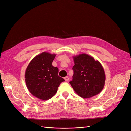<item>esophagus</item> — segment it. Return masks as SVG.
Listing matches in <instances>:
<instances>
[{
    "label": "esophagus",
    "instance_id": "esophagus-1",
    "mask_svg": "<svg viewBox=\"0 0 131 131\" xmlns=\"http://www.w3.org/2000/svg\"><path fill=\"white\" fill-rule=\"evenodd\" d=\"M64 80H65V81H68L69 80V78L68 77H64Z\"/></svg>",
    "mask_w": 131,
    "mask_h": 131
}]
</instances>
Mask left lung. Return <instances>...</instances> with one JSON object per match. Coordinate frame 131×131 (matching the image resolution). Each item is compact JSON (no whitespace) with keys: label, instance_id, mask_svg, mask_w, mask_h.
I'll use <instances>...</instances> for the list:
<instances>
[{"label":"left lung","instance_id":"obj_1","mask_svg":"<svg viewBox=\"0 0 131 131\" xmlns=\"http://www.w3.org/2000/svg\"><path fill=\"white\" fill-rule=\"evenodd\" d=\"M73 80L69 83L75 92L84 98L92 97L103 89L105 75L98 61L86 53L73 56Z\"/></svg>","mask_w":131,"mask_h":131}]
</instances>
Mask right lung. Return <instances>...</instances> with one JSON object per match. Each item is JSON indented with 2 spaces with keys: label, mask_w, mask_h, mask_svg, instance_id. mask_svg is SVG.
I'll list each match as a JSON object with an SVG mask.
<instances>
[{
  "label": "right lung",
  "mask_w": 131,
  "mask_h": 131,
  "mask_svg": "<svg viewBox=\"0 0 131 131\" xmlns=\"http://www.w3.org/2000/svg\"><path fill=\"white\" fill-rule=\"evenodd\" d=\"M56 54L43 52L34 57L27 67L26 84L29 92L40 100L46 101L57 92L64 79L59 77L58 69L52 63Z\"/></svg>",
  "instance_id": "obj_1"
}]
</instances>
